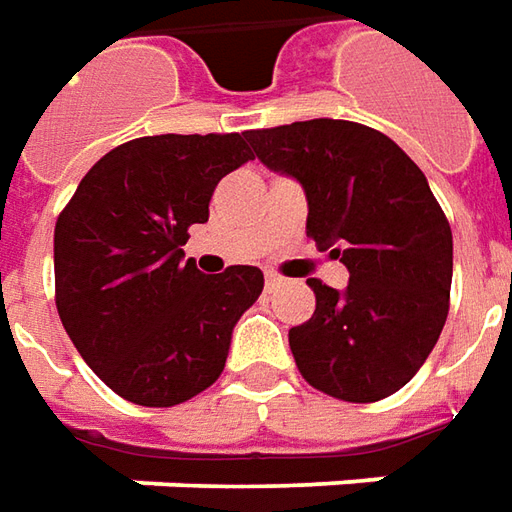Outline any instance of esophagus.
I'll return each mask as SVG.
<instances>
[{
  "label": "esophagus",
  "instance_id": "esophagus-1",
  "mask_svg": "<svg viewBox=\"0 0 512 512\" xmlns=\"http://www.w3.org/2000/svg\"><path fill=\"white\" fill-rule=\"evenodd\" d=\"M283 285V277H277V274H266V291H274V288H280Z\"/></svg>",
  "mask_w": 512,
  "mask_h": 512
}]
</instances>
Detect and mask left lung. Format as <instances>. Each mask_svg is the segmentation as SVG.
Returning a JSON list of instances; mask_svg holds the SVG:
<instances>
[{
    "label": "left lung",
    "instance_id": "8db88e82",
    "mask_svg": "<svg viewBox=\"0 0 512 512\" xmlns=\"http://www.w3.org/2000/svg\"><path fill=\"white\" fill-rule=\"evenodd\" d=\"M255 156L308 196V238L342 257V294L308 280L316 311L288 330L302 378L347 403L406 387L448 316L454 241L423 170L381 131L350 120L257 128Z\"/></svg>",
    "mask_w": 512,
    "mask_h": 512
}]
</instances>
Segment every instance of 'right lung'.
<instances>
[{"instance_id":"right-lung-1","label":"right lung","mask_w":512,"mask_h":512,"mask_svg":"<svg viewBox=\"0 0 512 512\" xmlns=\"http://www.w3.org/2000/svg\"><path fill=\"white\" fill-rule=\"evenodd\" d=\"M255 159L243 134H159L92 165L55 221V305L97 378L137 406H176L224 373L232 328L263 271L204 277L187 229L215 184Z\"/></svg>"}]
</instances>
